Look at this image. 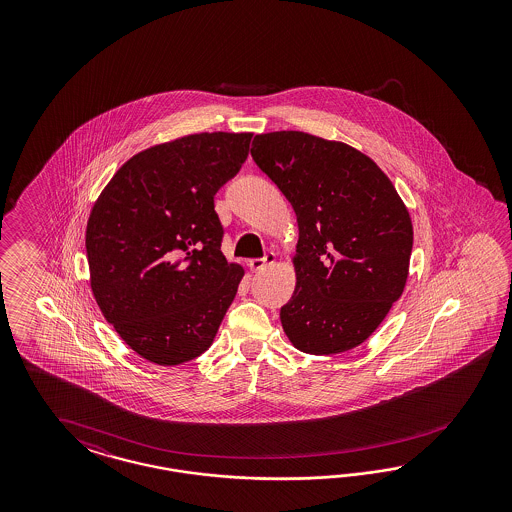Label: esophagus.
<instances>
[{
    "instance_id": "34e87169",
    "label": "esophagus",
    "mask_w": 512,
    "mask_h": 512,
    "mask_svg": "<svg viewBox=\"0 0 512 512\" xmlns=\"http://www.w3.org/2000/svg\"><path fill=\"white\" fill-rule=\"evenodd\" d=\"M274 263H276V255H274V253H266L264 257L251 259V261H249V268H251V270H264L266 266H270V264Z\"/></svg>"
}]
</instances>
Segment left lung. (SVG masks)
I'll use <instances>...</instances> for the list:
<instances>
[{
  "instance_id": "obj_1",
  "label": "left lung",
  "mask_w": 512,
  "mask_h": 512,
  "mask_svg": "<svg viewBox=\"0 0 512 512\" xmlns=\"http://www.w3.org/2000/svg\"><path fill=\"white\" fill-rule=\"evenodd\" d=\"M251 157L298 221L295 293L279 311L298 351L355 349L402 296L413 225L398 191L368 155L302 131L255 135Z\"/></svg>"
}]
</instances>
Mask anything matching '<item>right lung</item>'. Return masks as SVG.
Wrapping results in <instances>:
<instances>
[{
    "label": "right lung",
    "mask_w": 512,
    "mask_h": 512,
    "mask_svg": "<svg viewBox=\"0 0 512 512\" xmlns=\"http://www.w3.org/2000/svg\"><path fill=\"white\" fill-rule=\"evenodd\" d=\"M251 133H197L133 155L95 201L86 227L99 310L142 358L178 366L216 338L240 264L221 253L217 189L240 171Z\"/></svg>",
    "instance_id": "obj_1"
}]
</instances>
